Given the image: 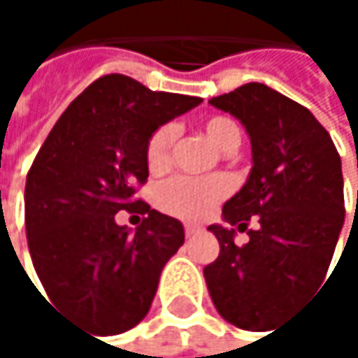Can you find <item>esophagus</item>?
Masks as SVG:
<instances>
[{
  "label": "esophagus",
  "mask_w": 358,
  "mask_h": 358,
  "mask_svg": "<svg viewBox=\"0 0 358 358\" xmlns=\"http://www.w3.org/2000/svg\"><path fill=\"white\" fill-rule=\"evenodd\" d=\"M201 232H203V228H199V226H192V224H186V226H184L186 238H192V236H196V234H201Z\"/></svg>",
  "instance_id": "1"
}]
</instances>
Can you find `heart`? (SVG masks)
<instances>
[{
	"instance_id": "1",
	"label": "heart",
	"mask_w": 358,
	"mask_h": 358,
	"mask_svg": "<svg viewBox=\"0 0 358 358\" xmlns=\"http://www.w3.org/2000/svg\"><path fill=\"white\" fill-rule=\"evenodd\" d=\"M201 128L209 138V143L222 153H232L241 145L243 138L241 128L228 115H209L203 120ZM174 141H176V128L172 124L159 126L151 134L147 143L145 159H147V168L153 174H164L170 168ZM228 192H230V184L226 178H174L157 190L155 203L164 213L176 220L203 222L213 213L217 203H222L228 196Z\"/></svg>"
}]
</instances>
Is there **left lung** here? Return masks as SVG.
I'll list each match as a JSON object with an SVG mask.
<instances>
[{"label": "left lung", "mask_w": 358, "mask_h": 358, "mask_svg": "<svg viewBox=\"0 0 358 358\" xmlns=\"http://www.w3.org/2000/svg\"><path fill=\"white\" fill-rule=\"evenodd\" d=\"M209 103L247 128L252 170L222 209L230 228L209 226L220 255L203 273L217 313L259 331L290 301L315 292L327 273L344 224L342 164L315 115L261 83ZM250 219L257 222L255 231ZM232 225L250 231L247 245L234 243Z\"/></svg>", "instance_id": "left-lung-1"}]
</instances>
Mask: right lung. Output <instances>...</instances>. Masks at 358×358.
Masks as SVG:
<instances>
[{"label": "right lung", "instance_id": "right-lung-1", "mask_svg": "<svg viewBox=\"0 0 358 358\" xmlns=\"http://www.w3.org/2000/svg\"><path fill=\"white\" fill-rule=\"evenodd\" d=\"M124 74L89 85L59 115L27 176L24 217L36 275L55 307L97 336L134 327L164 265L184 243L178 220L134 199L151 134L199 106ZM122 208L143 217L117 227Z\"/></svg>", "mask_w": 358, "mask_h": 358}]
</instances>
